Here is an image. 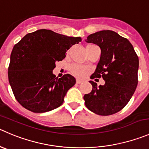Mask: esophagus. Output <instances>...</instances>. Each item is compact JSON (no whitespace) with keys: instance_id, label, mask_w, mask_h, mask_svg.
Returning a JSON list of instances; mask_svg holds the SVG:
<instances>
[{"instance_id":"34e87169","label":"esophagus","mask_w":149,"mask_h":149,"mask_svg":"<svg viewBox=\"0 0 149 149\" xmlns=\"http://www.w3.org/2000/svg\"><path fill=\"white\" fill-rule=\"evenodd\" d=\"M81 83H82L81 80H79V79H76V84H81Z\"/></svg>"}]
</instances>
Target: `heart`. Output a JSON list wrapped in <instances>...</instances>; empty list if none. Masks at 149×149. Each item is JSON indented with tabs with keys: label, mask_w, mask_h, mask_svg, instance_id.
I'll list each match as a JSON object with an SVG mask.
<instances>
[{
	"label": "heart",
	"mask_w": 149,
	"mask_h": 149,
	"mask_svg": "<svg viewBox=\"0 0 149 149\" xmlns=\"http://www.w3.org/2000/svg\"><path fill=\"white\" fill-rule=\"evenodd\" d=\"M89 46L90 45H88L87 47ZM70 71H71L72 74L76 77L79 78V79H84L87 76L90 70L89 68L86 67V66L81 65H73L70 67Z\"/></svg>",
	"instance_id": "obj_1"
}]
</instances>
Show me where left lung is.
I'll return each mask as SVG.
<instances>
[{"label": "left lung", "instance_id": "obj_1", "mask_svg": "<svg viewBox=\"0 0 149 149\" xmlns=\"http://www.w3.org/2000/svg\"><path fill=\"white\" fill-rule=\"evenodd\" d=\"M99 46L101 55L91 79L102 77L105 84L90 81L92 90L84 96L86 108L100 116L120 111L128 103L138 85L139 60L131 43L112 30H101L86 40Z\"/></svg>", "mask_w": 149, "mask_h": 149}]
</instances>
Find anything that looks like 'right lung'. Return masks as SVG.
Listing matches in <instances>:
<instances>
[{"label": "right lung", "instance_id": "1", "mask_svg": "<svg viewBox=\"0 0 149 149\" xmlns=\"http://www.w3.org/2000/svg\"><path fill=\"white\" fill-rule=\"evenodd\" d=\"M81 41L46 29L27 33L14 45L10 57L8 76L17 100L34 113H44L63 104L68 90L76 84L70 74L58 79L53 74L56 62Z\"/></svg>", "mask_w": 149, "mask_h": 149}]
</instances>
